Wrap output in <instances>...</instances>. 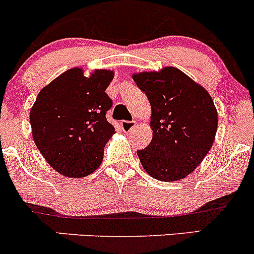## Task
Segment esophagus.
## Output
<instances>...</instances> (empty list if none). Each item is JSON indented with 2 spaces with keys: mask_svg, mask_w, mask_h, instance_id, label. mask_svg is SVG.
<instances>
[{
  "mask_svg": "<svg viewBox=\"0 0 254 254\" xmlns=\"http://www.w3.org/2000/svg\"><path fill=\"white\" fill-rule=\"evenodd\" d=\"M121 127H122V130H123V131H124L125 133H130V132H132L133 130H135L136 123H135V122L123 121V122L121 123Z\"/></svg>",
  "mask_w": 254,
  "mask_h": 254,
  "instance_id": "esophagus-1",
  "label": "esophagus"
}]
</instances>
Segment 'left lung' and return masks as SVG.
I'll return each mask as SVG.
<instances>
[{
	"label": "left lung",
	"instance_id": "8db88e82",
	"mask_svg": "<svg viewBox=\"0 0 254 254\" xmlns=\"http://www.w3.org/2000/svg\"><path fill=\"white\" fill-rule=\"evenodd\" d=\"M131 77L152 108V141L137 150L144 171L163 182L183 180L201 164L214 142L218 114L212 97L171 66Z\"/></svg>",
	"mask_w": 254,
	"mask_h": 254
}]
</instances>
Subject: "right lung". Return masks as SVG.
Instances as JSON below:
<instances>
[{"mask_svg": "<svg viewBox=\"0 0 254 254\" xmlns=\"http://www.w3.org/2000/svg\"><path fill=\"white\" fill-rule=\"evenodd\" d=\"M111 69L69 68L44 86L30 111L32 137L47 163L69 178H82L101 165L114 127L106 119L112 101L106 89Z\"/></svg>", "mask_w": 254, "mask_h": 254, "instance_id": "obj_1", "label": "right lung"}]
</instances>
